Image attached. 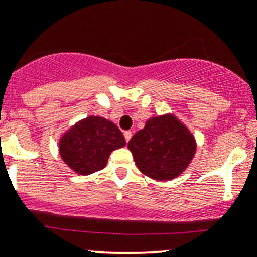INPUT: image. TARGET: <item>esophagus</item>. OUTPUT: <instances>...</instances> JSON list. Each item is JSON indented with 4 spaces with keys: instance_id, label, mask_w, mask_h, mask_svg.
<instances>
[{
    "instance_id": "1",
    "label": "esophagus",
    "mask_w": 257,
    "mask_h": 257,
    "mask_svg": "<svg viewBox=\"0 0 257 257\" xmlns=\"http://www.w3.org/2000/svg\"><path fill=\"white\" fill-rule=\"evenodd\" d=\"M124 138H125V141H126V142L131 141V138H132V132H131V131L124 132Z\"/></svg>"
}]
</instances>
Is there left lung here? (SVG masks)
Returning <instances> with one entry per match:
<instances>
[{
    "mask_svg": "<svg viewBox=\"0 0 257 257\" xmlns=\"http://www.w3.org/2000/svg\"><path fill=\"white\" fill-rule=\"evenodd\" d=\"M137 167L155 180H170L185 170L195 154V139L174 115L149 119L128 143Z\"/></svg>",
    "mask_w": 257,
    "mask_h": 257,
    "instance_id": "left-lung-1",
    "label": "left lung"
}]
</instances>
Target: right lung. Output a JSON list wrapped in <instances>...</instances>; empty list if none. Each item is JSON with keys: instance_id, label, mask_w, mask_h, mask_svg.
Masks as SVG:
<instances>
[{"instance_id": "1", "label": "right lung", "mask_w": 257, "mask_h": 257, "mask_svg": "<svg viewBox=\"0 0 257 257\" xmlns=\"http://www.w3.org/2000/svg\"><path fill=\"white\" fill-rule=\"evenodd\" d=\"M125 145L123 133L102 116H88L72 126L59 142L63 162L80 175L105 167L113 150Z\"/></svg>"}]
</instances>
